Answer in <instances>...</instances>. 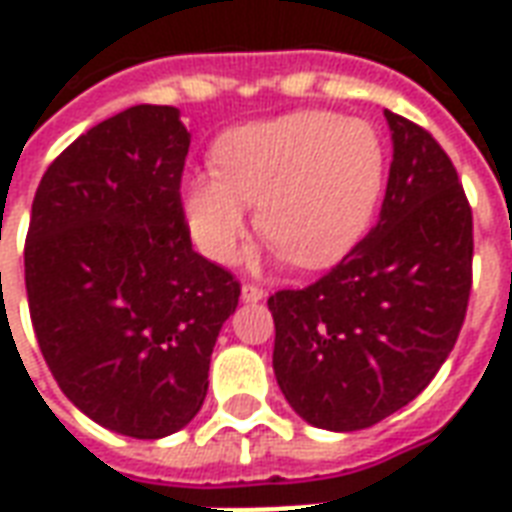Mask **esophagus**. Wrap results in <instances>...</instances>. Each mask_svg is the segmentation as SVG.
Here are the masks:
<instances>
[{"label":"esophagus","mask_w":512,"mask_h":512,"mask_svg":"<svg viewBox=\"0 0 512 512\" xmlns=\"http://www.w3.org/2000/svg\"><path fill=\"white\" fill-rule=\"evenodd\" d=\"M241 299H244V301H263V299H266V290L257 288V285H244V288H241Z\"/></svg>","instance_id":"esophagus-1"}]
</instances>
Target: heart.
I'll use <instances>...</instances> for the list:
<instances>
[{"mask_svg": "<svg viewBox=\"0 0 512 512\" xmlns=\"http://www.w3.org/2000/svg\"><path fill=\"white\" fill-rule=\"evenodd\" d=\"M213 172L183 180V216L211 260H230L260 233L301 268L340 263L376 216L386 183V145L365 120L293 112L227 131L213 145Z\"/></svg>", "mask_w": 512, "mask_h": 512, "instance_id": "obj_1", "label": "heart"}]
</instances>
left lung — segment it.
Instances as JSON below:
<instances>
[{"mask_svg": "<svg viewBox=\"0 0 512 512\" xmlns=\"http://www.w3.org/2000/svg\"><path fill=\"white\" fill-rule=\"evenodd\" d=\"M384 117L392 167L378 224L315 285L268 299L282 395L337 433L376 425L430 384L472 290V208L450 156L425 128Z\"/></svg>", "mask_w": 512, "mask_h": 512, "instance_id": "left-lung-1", "label": "left lung"}]
</instances>
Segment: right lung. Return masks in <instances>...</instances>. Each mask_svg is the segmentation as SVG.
Here are the masks:
<instances>
[{
	"mask_svg": "<svg viewBox=\"0 0 512 512\" xmlns=\"http://www.w3.org/2000/svg\"><path fill=\"white\" fill-rule=\"evenodd\" d=\"M175 106H131L54 158L32 202L24 279L51 376L82 414L131 439L197 417L241 288L191 249Z\"/></svg>",
	"mask_w": 512,
	"mask_h": 512,
	"instance_id": "obj_1",
	"label": "right lung"
}]
</instances>
